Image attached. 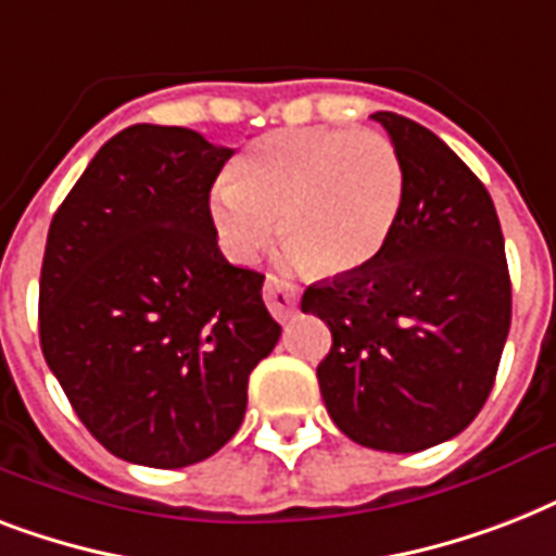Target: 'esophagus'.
Here are the masks:
<instances>
[{"label": "esophagus", "mask_w": 556, "mask_h": 556, "mask_svg": "<svg viewBox=\"0 0 556 556\" xmlns=\"http://www.w3.org/2000/svg\"><path fill=\"white\" fill-rule=\"evenodd\" d=\"M262 294H265V305L270 308V314L277 317V320H288L296 308V300H300V288L286 282V279H279L270 274L265 279V288H262Z\"/></svg>", "instance_id": "esophagus-1"}]
</instances>
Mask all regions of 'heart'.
Wrapping results in <instances>:
<instances>
[{
    "label": "heart",
    "mask_w": 556,
    "mask_h": 556,
    "mask_svg": "<svg viewBox=\"0 0 556 556\" xmlns=\"http://www.w3.org/2000/svg\"><path fill=\"white\" fill-rule=\"evenodd\" d=\"M401 201L404 167L387 135L300 126L244 152L210 195V218L230 260H256L279 218L294 260L343 277L383 251Z\"/></svg>",
    "instance_id": "1"
}]
</instances>
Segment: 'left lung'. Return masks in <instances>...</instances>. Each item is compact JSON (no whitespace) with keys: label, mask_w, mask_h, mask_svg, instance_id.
<instances>
[{"label":"left lung","mask_w":556,"mask_h":556,"mask_svg":"<svg viewBox=\"0 0 556 556\" xmlns=\"http://www.w3.org/2000/svg\"><path fill=\"white\" fill-rule=\"evenodd\" d=\"M404 167L383 251L355 274L305 288L331 331L317 366L331 421L387 453L453 439L491 395L510 329V277L491 192L409 117L375 112Z\"/></svg>","instance_id":"left-lung-1"}]
</instances>
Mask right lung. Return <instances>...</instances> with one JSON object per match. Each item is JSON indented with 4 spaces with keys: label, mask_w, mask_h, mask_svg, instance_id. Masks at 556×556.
I'll use <instances>...</instances> for the list:
<instances>
[{
    "label": "right lung",
    "mask_w": 556,
    "mask_h": 556,
    "mask_svg": "<svg viewBox=\"0 0 556 556\" xmlns=\"http://www.w3.org/2000/svg\"><path fill=\"white\" fill-rule=\"evenodd\" d=\"M233 155L185 126L100 147L48 227L39 343L86 430L132 465H195L242 427L277 346L265 277L218 251L210 187Z\"/></svg>",
    "instance_id": "add662e5"
}]
</instances>
